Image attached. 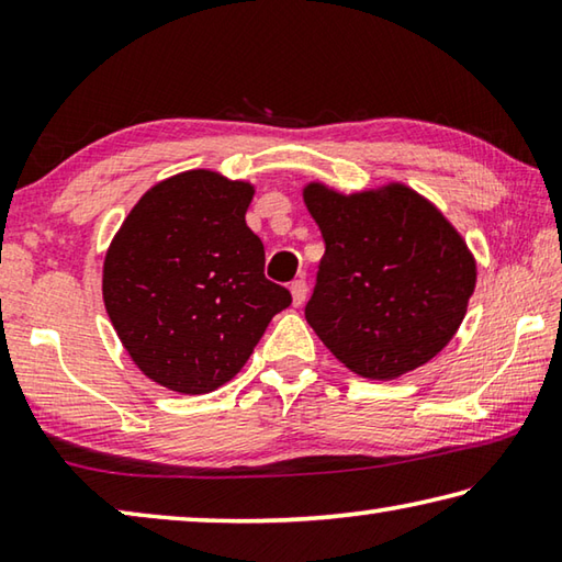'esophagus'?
<instances>
[{
  "instance_id": "1",
  "label": "esophagus",
  "mask_w": 562,
  "mask_h": 562,
  "mask_svg": "<svg viewBox=\"0 0 562 562\" xmlns=\"http://www.w3.org/2000/svg\"><path fill=\"white\" fill-rule=\"evenodd\" d=\"M290 294H292V304H294V307H302L304 297H307V284H304V280H294V282L290 284Z\"/></svg>"
}]
</instances>
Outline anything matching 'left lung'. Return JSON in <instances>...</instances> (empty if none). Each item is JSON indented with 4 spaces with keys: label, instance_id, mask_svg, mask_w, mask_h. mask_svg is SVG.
Returning a JSON list of instances; mask_svg holds the SVG:
<instances>
[{
    "label": "left lung",
    "instance_id": "obj_1",
    "mask_svg": "<svg viewBox=\"0 0 562 562\" xmlns=\"http://www.w3.org/2000/svg\"><path fill=\"white\" fill-rule=\"evenodd\" d=\"M325 237L310 327L364 379L414 372L449 345L469 310L475 260L461 233L404 183L339 193L302 188Z\"/></svg>",
    "mask_w": 562,
    "mask_h": 562
}]
</instances>
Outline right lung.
Segmentation results:
<instances>
[{
  "instance_id": "obj_1",
  "label": "right lung",
  "mask_w": 562,
  "mask_h": 562,
  "mask_svg": "<svg viewBox=\"0 0 562 562\" xmlns=\"http://www.w3.org/2000/svg\"><path fill=\"white\" fill-rule=\"evenodd\" d=\"M255 186L195 168L148 188L103 258V304L140 372L207 394L240 372L290 292L245 223Z\"/></svg>"
}]
</instances>
